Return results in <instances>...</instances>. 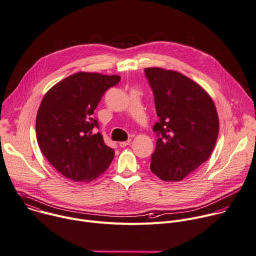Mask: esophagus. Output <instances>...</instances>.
Returning a JSON list of instances; mask_svg holds the SVG:
<instances>
[{"label":"esophagus","instance_id":"1","mask_svg":"<svg viewBox=\"0 0 256 256\" xmlns=\"http://www.w3.org/2000/svg\"><path fill=\"white\" fill-rule=\"evenodd\" d=\"M130 142H132V140L130 138V140H128L126 142H120V148H126L128 144H130Z\"/></svg>","mask_w":256,"mask_h":256}]
</instances>
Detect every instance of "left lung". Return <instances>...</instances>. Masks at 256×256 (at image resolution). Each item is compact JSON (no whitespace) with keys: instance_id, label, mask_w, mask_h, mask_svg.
<instances>
[{"instance_id":"obj_1","label":"left lung","mask_w":256,"mask_h":256,"mask_svg":"<svg viewBox=\"0 0 256 256\" xmlns=\"http://www.w3.org/2000/svg\"><path fill=\"white\" fill-rule=\"evenodd\" d=\"M160 120L150 171L166 182H178L194 172L212 154L219 120L212 98L187 76L158 67L144 68Z\"/></svg>"}]
</instances>
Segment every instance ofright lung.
<instances>
[{
    "label": "right lung",
    "instance_id": "add662e5",
    "mask_svg": "<svg viewBox=\"0 0 256 256\" xmlns=\"http://www.w3.org/2000/svg\"><path fill=\"white\" fill-rule=\"evenodd\" d=\"M120 80L118 75L78 72L61 80L45 94L36 118L41 152L64 177L90 183L108 168L114 148L98 128L94 110L104 92Z\"/></svg>",
    "mask_w": 256,
    "mask_h": 256
}]
</instances>
